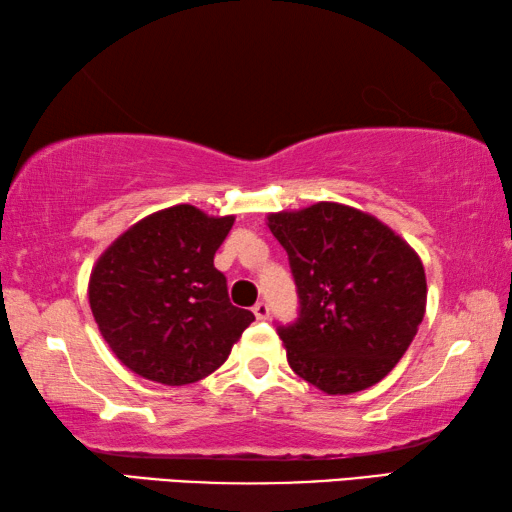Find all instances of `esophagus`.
Returning a JSON list of instances; mask_svg holds the SVG:
<instances>
[{"mask_svg":"<svg viewBox=\"0 0 512 512\" xmlns=\"http://www.w3.org/2000/svg\"><path fill=\"white\" fill-rule=\"evenodd\" d=\"M254 315L258 321H265L267 317H270V306H267L265 301H258L254 306Z\"/></svg>","mask_w":512,"mask_h":512,"instance_id":"obj_1","label":"esophagus"}]
</instances>
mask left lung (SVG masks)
Wrapping results in <instances>:
<instances>
[{
  "instance_id": "obj_1",
  "label": "left lung",
  "mask_w": 512,
  "mask_h": 512,
  "mask_svg": "<svg viewBox=\"0 0 512 512\" xmlns=\"http://www.w3.org/2000/svg\"><path fill=\"white\" fill-rule=\"evenodd\" d=\"M288 251L299 319L279 326L292 371L330 396L380 382L414 342L425 267L396 231L337 202L267 215Z\"/></svg>"
}]
</instances>
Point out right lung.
I'll return each mask as SVG.
<instances>
[{"label":"right lung","mask_w":512,"mask_h":512,"mask_svg":"<svg viewBox=\"0 0 512 512\" xmlns=\"http://www.w3.org/2000/svg\"><path fill=\"white\" fill-rule=\"evenodd\" d=\"M233 215L191 204L121 233L89 276V308L112 353L141 378L182 387L224 364L254 315L229 301L213 256Z\"/></svg>","instance_id":"right-lung-1"}]
</instances>
